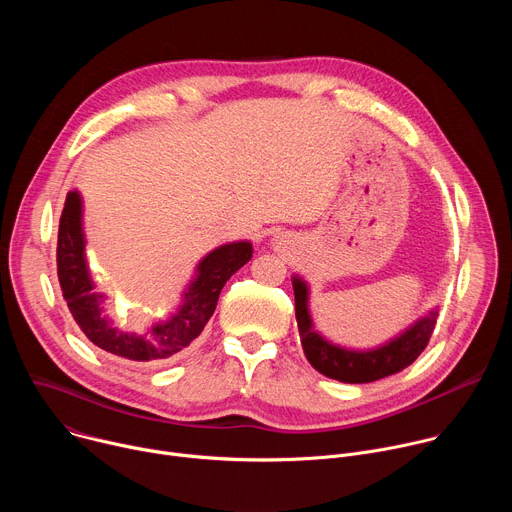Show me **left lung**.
I'll return each mask as SVG.
<instances>
[{"instance_id":"left-lung-1","label":"left lung","mask_w":512,"mask_h":512,"mask_svg":"<svg viewBox=\"0 0 512 512\" xmlns=\"http://www.w3.org/2000/svg\"><path fill=\"white\" fill-rule=\"evenodd\" d=\"M291 283H294L296 320L304 354L318 373L340 383H373L407 369L423 352L435 328L437 310H431L383 346L371 350H350L328 342L318 330H314L308 308L310 287L298 275H294Z\"/></svg>"}]
</instances>
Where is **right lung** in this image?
<instances>
[{
  "label": "right lung",
  "mask_w": 512,
  "mask_h": 512,
  "mask_svg": "<svg viewBox=\"0 0 512 512\" xmlns=\"http://www.w3.org/2000/svg\"><path fill=\"white\" fill-rule=\"evenodd\" d=\"M253 245L237 241L216 247L196 267V275L182 294L178 310L143 332H125L105 314V294L95 289L85 257L83 198L77 190L66 194L58 225L56 267L66 306L85 336L105 352L133 362H162L184 350L200 336L216 310L221 289L249 259Z\"/></svg>",
  "instance_id": "add662e5"
}]
</instances>
